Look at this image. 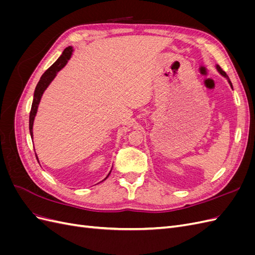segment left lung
Returning <instances> with one entry per match:
<instances>
[{"mask_svg": "<svg viewBox=\"0 0 255 255\" xmlns=\"http://www.w3.org/2000/svg\"><path fill=\"white\" fill-rule=\"evenodd\" d=\"M217 69H218V71L223 75V76H225V78H227L228 79V81H229V83H230V85H231V86H232V83H231V81H230V79H229V76L227 75V73L225 72V71H223L222 70V69L219 67V66H217Z\"/></svg>", "mask_w": 255, "mask_h": 255, "instance_id": "left-lung-1", "label": "left lung"}]
</instances>
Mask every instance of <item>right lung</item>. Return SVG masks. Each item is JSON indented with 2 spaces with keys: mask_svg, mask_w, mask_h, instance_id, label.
Masks as SVG:
<instances>
[{
  "mask_svg": "<svg viewBox=\"0 0 255 255\" xmlns=\"http://www.w3.org/2000/svg\"><path fill=\"white\" fill-rule=\"evenodd\" d=\"M71 54H72V47L66 48L64 50L63 54H61V55H60V57L48 69L47 71H45L41 75L39 82H38V84H37V86L35 88V92H34V99H33V103H32V109H30V113H29V133H30V137H33L34 118H35V116H36L37 109H38V104H39V102H40V99H41V96L43 94V91L45 90V88L49 86V84L52 82V80L55 78L56 73L67 64V61H68L69 58H70ZM109 175H107V176H109ZM106 177H105V179H106Z\"/></svg>",
  "mask_w": 255,
  "mask_h": 255,
  "instance_id": "obj_1",
  "label": "right lung"
}]
</instances>
